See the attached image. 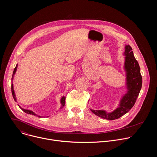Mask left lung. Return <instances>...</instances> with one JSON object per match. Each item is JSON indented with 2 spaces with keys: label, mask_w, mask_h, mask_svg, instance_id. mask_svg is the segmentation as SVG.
<instances>
[{
  "label": "left lung",
  "mask_w": 157,
  "mask_h": 157,
  "mask_svg": "<svg viewBox=\"0 0 157 157\" xmlns=\"http://www.w3.org/2000/svg\"><path fill=\"white\" fill-rule=\"evenodd\" d=\"M124 68L126 71L127 93L121 100L119 106L110 113L105 110H91L96 116L107 120H115L123 116L135 104L142 88V78L140 74L139 64L134 57L132 48L130 45L125 47Z\"/></svg>",
  "instance_id": "8db88e82"
}]
</instances>
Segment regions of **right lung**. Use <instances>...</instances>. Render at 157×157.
Returning <instances> with one entry per match:
<instances>
[{
  "label": "right lung",
  "instance_id": "add662e5",
  "mask_svg": "<svg viewBox=\"0 0 157 157\" xmlns=\"http://www.w3.org/2000/svg\"><path fill=\"white\" fill-rule=\"evenodd\" d=\"M17 64L16 65V66H15V69H14V70H13V75H12V79H13V76H14V75H15V72H16V70H17ZM11 89H12V96H13V99H14V101H17V99H16V97H15V92H14V90H13V84H12V86H11ZM65 99H66V98L64 97V96H63V97H62V98L61 99V109L64 105V104H65ZM19 106V105H18ZM19 107L23 110L24 112H25V113H27V114H32V115H33V116H38V117H41V116H38V115H36V114H35L33 111H32V110H27V109H23V108H21L20 106H19Z\"/></svg>",
  "mask_w": 157,
  "mask_h": 157
}]
</instances>
